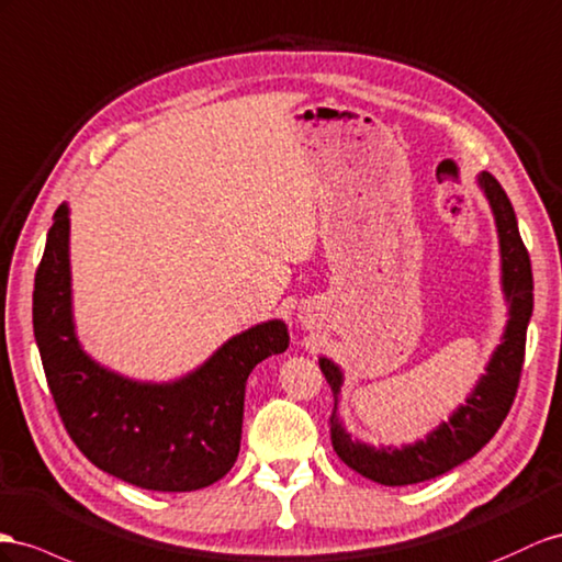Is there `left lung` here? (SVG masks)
Here are the masks:
<instances>
[{
    "instance_id": "obj_1",
    "label": "left lung",
    "mask_w": 562,
    "mask_h": 562,
    "mask_svg": "<svg viewBox=\"0 0 562 562\" xmlns=\"http://www.w3.org/2000/svg\"><path fill=\"white\" fill-rule=\"evenodd\" d=\"M477 180L496 218L503 272L501 282L503 294H506V301L510 304V318L506 333H503V341L486 366V375H482L477 386H474L465 406H460L449 423H441L420 441L401 446V449H392V446L375 449V446H368L363 441H353L349 431L344 429L337 415L341 370L329 358H321V370L335 394V411L329 415V437H333L335 451L351 470L378 484H418L425 480H435L439 474L465 463L468 458L477 453L496 435L513 406L517 384H520L527 325L531 318V308H535L531 263L520 229H517V218L508 194L503 192V187L492 172L484 170Z\"/></svg>"
}]
</instances>
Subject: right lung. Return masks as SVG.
<instances>
[{
  "label": "right lung",
  "mask_w": 562,
  "mask_h": 562,
  "mask_svg": "<svg viewBox=\"0 0 562 562\" xmlns=\"http://www.w3.org/2000/svg\"><path fill=\"white\" fill-rule=\"evenodd\" d=\"M68 206L54 213L35 272L33 329L61 423L90 463L151 492H194L235 465L249 372L290 347L282 321L225 341L190 375L149 384L116 375L80 349L70 313Z\"/></svg>",
  "instance_id": "1"
}]
</instances>
